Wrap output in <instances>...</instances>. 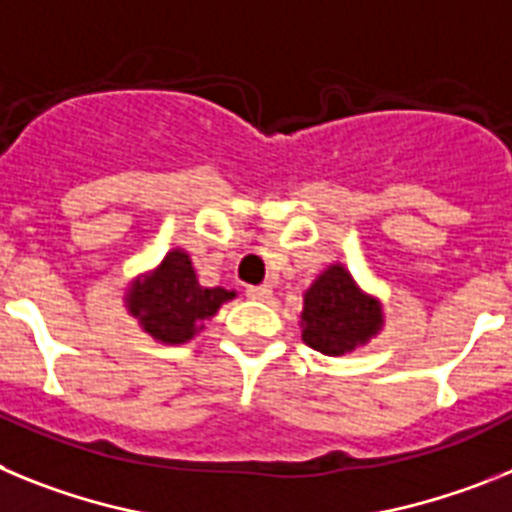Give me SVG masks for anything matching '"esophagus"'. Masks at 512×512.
<instances>
[{
	"instance_id": "1",
	"label": "esophagus",
	"mask_w": 512,
	"mask_h": 512,
	"mask_svg": "<svg viewBox=\"0 0 512 512\" xmlns=\"http://www.w3.org/2000/svg\"><path fill=\"white\" fill-rule=\"evenodd\" d=\"M247 296L255 301H268L270 296H273V288L265 286V283H262V286H250L247 288Z\"/></svg>"
}]
</instances>
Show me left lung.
I'll return each instance as SVG.
<instances>
[{
	"label": "left lung",
	"instance_id": "left-lung-1",
	"mask_svg": "<svg viewBox=\"0 0 512 512\" xmlns=\"http://www.w3.org/2000/svg\"><path fill=\"white\" fill-rule=\"evenodd\" d=\"M304 342L324 355H345L381 330L379 301L355 286L342 265H330L304 293Z\"/></svg>",
	"mask_w": 512,
	"mask_h": 512
}]
</instances>
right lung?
<instances>
[{
	"mask_svg": "<svg viewBox=\"0 0 512 512\" xmlns=\"http://www.w3.org/2000/svg\"><path fill=\"white\" fill-rule=\"evenodd\" d=\"M234 291L203 288L195 278L190 257L182 250H172L154 273L136 281L128 293V311L139 319L141 327L154 340L188 342L201 330V322L211 319Z\"/></svg>",
	"mask_w": 512,
	"mask_h": 512,
	"instance_id": "obj_1",
	"label": "right lung"
}]
</instances>
